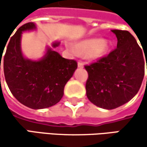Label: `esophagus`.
<instances>
[{
  "mask_svg": "<svg viewBox=\"0 0 147 147\" xmlns=\"http://www.w3.org/2000/svg\"><path fill=\"white\" fill-rule=\"evenodd\" d=\"M77 65H78V67H79V68H83V66H84L83 63H82V62H81V61H79V62H78Z\"/></svg>",
  "mask_w": 147,
  "mask_h": 147,
  "instance_id": "1",
  "label": "esophagus"
}]
</instances>
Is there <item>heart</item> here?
<instances>
[{"label": "heart", "instance_id": "1", "mask_svg": "<svg viewBox=\"0 0 147 147\" xmlns=\"http://www.w3.org/2000/svg\"><path fill=\"white\" fill-rule=\"evenodd\" d=\"M74 48L78 53L87 55L91 59H99L107 54L110 43L107 40L91 38L76 43Z\"/></svg>", "mask_w": 147, "mask_h": 147}]
</instances>
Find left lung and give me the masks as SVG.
Here are the masks:
<instances>
[{
    "mask_svg": "<svg viewBox=\"0 0 147 147\" xmlns=\"http://www.w3.org/2000/svg\"><path fill=\"white\" fill-rule=\"evenodd\" d=\"M111 31L117 38V48L85 66L88 73L86 82L88 99L107 110L117 108L134 97L144 78L145 59L147 65V51H142L129 31Z\"/></svg>",
    "mask_w": 147,
    "mask_h": 147,
    "instance_id": "left-lung-1",
    "label": "left lung"
}]
</instances>
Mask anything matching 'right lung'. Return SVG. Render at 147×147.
Returning <instances> with one entry per match:
<instances>
[{
	"mask_svg": "<svg viewBox=\"0 0 147 147\" xmlns=\"http://www.w3.org/2000/svg\"><path fill=\"white\" fill-rule=\"evenodd\" d=\"M36 28L32 22L24 24L7 42L3 70L13 95L21 104L36 110L53 106L62 99L65 86L73 76L77 63L63 58L50 47L40 60L24 58L21 50L22 33ZM58 46L53 43V47ZM3 51L0 52V69Z\"/></svg>",
	"mask_w": 147,
	"mask_h": 147,
	"instance_id": "add662e5",
	"label": "right lung"
}]
</instances>
